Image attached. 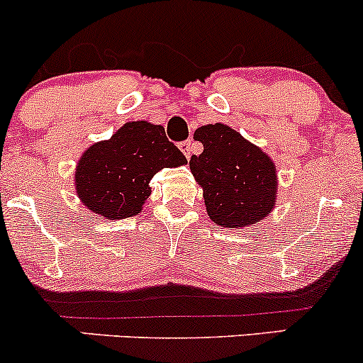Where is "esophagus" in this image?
I'll return each instance as SVG.
<instances>
[{
    "mask_svg": "<svg viewBox=\"0 0 363 363\" xmlns=\"http://www.w3.org/2000/svg\"><path fill=\"white\" fill-rule=\"evenodd\" d=\"M181 151H182V153H184L186 158H191V155H193V151H194V143H193V139H188V141L182 143V145H181Z\"/></svg>",
    "mask_w": 363,
    "mask_h": 363,
    "instance_id": "esophagus-1",
    "label": "esophagus"
}]
</instances>
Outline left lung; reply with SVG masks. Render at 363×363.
I'll return each mask as SVG.
<instances>
[{
    "mask_svg": "<svg viewBox=\"0 0 363 363\" xmlns=\"http://www.w3.org/2000/svg\"><path fill=\"white\" fill-rule=\"evenodd\" d=\"M194 139L203 145V153L191 157L189 169L213 224L245 229L269 217L277 200L272 158L220 122L196 129Z\"/></svg>",
    "mask_w": 363,
    "mask_h": 363,
    "instance_id": "obj_1",
    "label": "left lung"
}]
</instances>
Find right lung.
<instances>
[{
    "label": "right lung",
    "instance_id": "1",
    "mask_svg": "<svg viewBox=\"0 0 363 363\" xmlns=\"http://www.w3.org/2000/svg\"><path fill=\"white\" fill-rule=\"evenodd\" d=\"M186 163L162 125L127 122L110 139L94 143L82 153L74 174L75 193L99 217H134L151 194V177L165 167Z\"/></svg>",
    "mask_w": 363,
    "mask_h": 363
}]
</instances>
